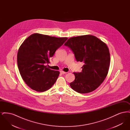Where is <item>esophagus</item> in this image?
Instances as JSON below:
<instances>
[{
	"label": "esophagus",
	"instance_id": "34e87169",
	"mask_svg": "<svg viewBox=\"0 0 130 130\" xmlns=\"http://www.w3.org/2000/svg\"><path fill=\"white\" fill-rule=\"evenodd\" d=\"M60 73L62 74H66L67 72H65L63 71H60Z\"/></svg>",
	"mask_w": 130,
	"mask_h": 130
}]
</instances>
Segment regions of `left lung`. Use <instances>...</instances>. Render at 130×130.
<instances>
[{"label": "left lung", "mask_w": 130, "mask_h": 130, "mask_svg": "<svg viewBox=\"0 0 130 130\" xmlns=\"http://www.w3.org/2000/svg\"><path fill=\"white\" fill-rule=\"evenodd\" d=\"M64 45L73 51L77 61L84 62L82 72L74 73L75 79L70 83V86L81 93L93 92L108 73L110 54L107 45L90 35L70 38Z\"/></svg>", "instance_id": "1"}]
</instances>
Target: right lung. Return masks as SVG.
I'll use <instances>...</instances> for the list:
<instances>
[{"label": "right lung", "instance_id": "right-lung-1", "mask_svg": "<svg viewBox=\"0 0 130 130\" xmlns=\"http://www.w3.org/2000/svg\"><path fill=\"white\" fill-rule=\"evenodd\" d=\"M35 33L27 37L19 48L17 62L23 80L31 89L45 92L55 83L60 72L47 68L50 58L67 40Z\"/></svg>", "mask_w": 130, "mask_h": 130}]
</instances>
